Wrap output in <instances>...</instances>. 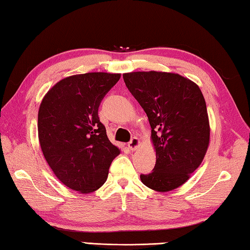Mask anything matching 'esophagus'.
Returning <instances> with one entry per match:
<instances>
[{
    "label": "esophagus",
    "instance_id": "esophagus-1",
    "mask_svg": "<svg viewBox=\"0 0 250 250\" xmlns=\"http://www.w3.org/2000/svg\"><path fill=\"white\" fill-rule=\"evenodd\" d=\"M139 145H140V141H139V139H138L137 137H133V138L130 140V142L128 143V146H129L130 150L134 151V150L138 149Z\"/></svg>",
    "mask_w": 250,
    "mask_h": 250
}]
</instances>
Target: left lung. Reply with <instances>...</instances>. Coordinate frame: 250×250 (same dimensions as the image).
I'll return each mask as SVG.
<instances>
[{
	"label": "left lung",
	"instance_id": "left-lung-1",
	"mask_svg": "<svg viewBox=\"0 0 250 250\" xmlns=\"http://www.w3.org/2000/svg\"><path fill=\"white\" fill-rule=\"evenodd\" d=\"M124 80L146 113L156 152L154 168L140 179L154 191H172L189 179L208 147L204 97L195 83L179 74L135 71Z\"/></svg>",
	"mask_w": 250,
	"mask_h": 250
}]
</instances>
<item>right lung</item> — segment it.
<instances>
[{"label":"right lung","mask_w":250,"mask_h":250,"mask_svg":"<svg viewBox=\"0 0 250 250\" xmlns=\"http://www.w3.org/2000/svg\"><path fill=\"white\" fill-rule=\"evenodd\" d=\"M119 79L120 74L108 73L70 76L55 84L42 101V151L54 174L74 191H97L120 153L98 117L101 100Z\"/></svg>","instance_id":"1"}]
</instances>
